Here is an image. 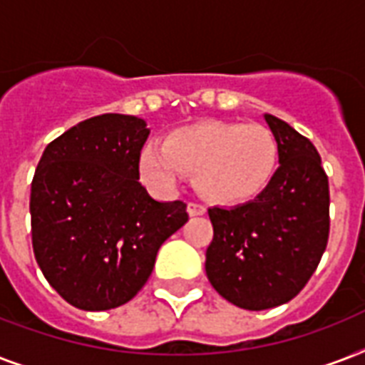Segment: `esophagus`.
<instances>
[{
  "mask_svg": "<svg viewBox=\"0 0 365 365\" xmlns=\"http://www.w3.org/2000/svg\"><path fill=\"white\" fill-rule=\"evenodd\" d=\"M187 212L189 216H202L206 214V206L202 202H197V200H191L187 205Z\"/></svg>",
  "mask_w": 365,
  "mask_h": 365,
  "instance_id": "esophagus-1",
  "label": "esophagus"
}]
</instances>
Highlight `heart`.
Here are the masks:
<instances>
[{"label": "heart", "mask_w": 365, "mask_h": 365, "mask_svg": "<svg viewBox=\"0 0 365 365\" xmlns=\"http://www.w3.org/2000/svg\"><path fill=\"white\" fill-rule=\"evenodd\" d=\"M280 157L277 136L261 125L208 121L172 132L159 149L142 155V174L170 187L180 174H197L206 197L239 202L259 195L274 176Z\"/></svg>", "instance_id": "1"}]
</instances>
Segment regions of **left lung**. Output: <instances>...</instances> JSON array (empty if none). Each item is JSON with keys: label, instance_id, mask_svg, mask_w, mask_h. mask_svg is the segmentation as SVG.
<instances>
[{"label": "left lung", "instance_id": "left-lung-1", "mask_svg": "<svg viewBox=\"0 0 365 365\" xmlns=\"http://www.w3.org/2000/svg\"><path fill=\"white\" fill-rule=\"evenodd\" d=\"M278 170L254 200L208 210L214 239L206 277L217 294L246 311L288 303L305 288L328 246L329 183L309 138L274 115Z\"/></svg>", "mask_w": 365, "mask_h": 365}]
</instances>
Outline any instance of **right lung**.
I'll list each match as a JSON object with an SVG mask.
<instances>
[{
	"label": "right lung",
	"mask_w": 365,
	"mask_h": 365,
	"mask_svg": "<svg viewBox=\"0 0 365 365\" xmlns=\"http://www.w3.org/2000/svg\"><path fill=\"white\" fill-rule=\"evenodd\" d=\"M145 121L104 113L48 143L31 180V246L62 299L83 311L125 305L160 244L189 220L183 200L151 199L140 180Z\"/></svg>",
	"instance_id": "add662e5"
}]
</instances>
